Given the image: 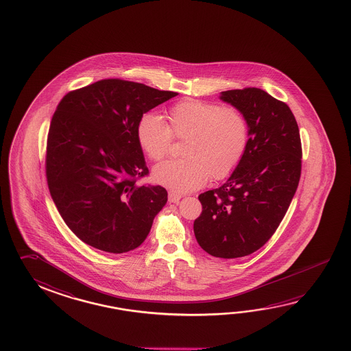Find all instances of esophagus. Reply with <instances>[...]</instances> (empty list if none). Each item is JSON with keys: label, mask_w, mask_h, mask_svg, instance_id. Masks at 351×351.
I'll use <instances>...</instances> for the list:
<instances>
[{"label": "esophagus", "mask_w": 351, "mask_h": 351, "mask_svg": "<svg viewBox=\"0 0 351 351\" xmlns=\"http://www.w3.org/2000/svg\"><path fill=\"white\" fill-rule=\"evenodd\" d=\"M180 199H181V195L178 193V192L175 191H169V202H172V204H178L179 202Z\"/></svg>", "instance_id": "esophagus-1"}]
</instances>
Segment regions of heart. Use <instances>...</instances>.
<instances>
[{
  "mask_svg": "<svg viewBox=\"0 0 351 351\" xmlns=\"http://www.w3.org/2000/svg\"><path fill=\"white\" fill-rule=\"evenodd\" d=\"M136 139L152 161L164 159L172 139L185 140L182 159L167 160L154 169V180L176 192L196 190L213 180L228 178L245 156L250 124L236 106L199 99L181 100L166 112V124L145 112L136 125Z\"/></svg>",
  "mask_w": 351,
  "mask_h": 351,
  "instance_id": "1",
  "label": "heart"
}]
</instances>
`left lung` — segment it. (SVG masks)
Listing matches in <instances>:
<instances>
[{
	"mask_svg": "<svg viewBox=\"0 0 351 351\" xmlns=\"http://www.w3.org/2000/svg\"><path fill=\"white\" fill-rule=\"evenodd\" d=\"M250 124L245 156L223 185L199 196L193 232L204 251L219 258L251 254L268 242L291 205L302 173L297 120L285 101L259 88L222 92Z\"/></svg>",
	"mask_w": 351,
	"mask_h": 351,
	"instance_id": "left-lung-1",
	"label": "left lung"
}]
</instances>
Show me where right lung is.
Masks as SVG:
<instances>
[{
    "mask_svg": "<svg viewBox=\"0 0 351 351\" xmlns=\"http://www.w3.org/2000/svg\"><path fill=\"white\" fill-rule=\"evenodd\" d=\"M178 93L110 78L66 93L47 136L46 178L58 212L86 245L109 253L139 247L165 206L136 139L141 115Z\"/></svg>",
    "mask_w": 351,
    "mask_h": 351,
    "instance_id": "right-lung-1",
    "label": "right lung"
}]
</instances>
